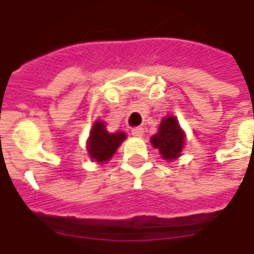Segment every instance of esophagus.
<instances>
[{
    "label": "esophagus",
    "instance_id": "esophagus-1",
    "mask_svg": "<svg viewBox=\"0 0 254 254\" xmlns=\"http://www.w3.org/2000/svg\"><path fill=\"white\" fill-rule=\"evenodd\" d=\"M132 134L134 137H142V136H144V127H133Z\"/></svg>",
    "mask_w": 254,
    "mask_h": 254
}]
</instances>
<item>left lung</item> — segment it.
I'll return each mask as SVG.
<instances>
[{
	"label": "left lung",
	"mask_w": 254,
	"mask_h": 254,
	"mask_svg": "<svg viewBox=\"0 0 254 254\" xmlns=\"http://www.w3.org/2000/svg\"><path fill=\"white\" fill-rule=\"evenodd\" d=\"M151 141L153 146L160 151L165 160L171 161L180 156L185 144V134L182 132L176 118L170 116L161 121L159 132L152 136Z\"/></svg>",
	"instance_id": "obj_1"
}]
</instances>
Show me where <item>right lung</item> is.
Instances as JSON below:
<instances>
[{
	"mask_svg": "<svg viewBox=\"0 0 254 254\" xmlns=\"http://www.w3.org/2000/svg\"><path fill=\"white\" fill-rule=\"evenodd\" d=\"M125 133H109L105 129L101 121H97L94 124L93 130L89 138V153L94 160L98 163H105L110 160V157L114 155L124 140H125Z\"/></svg>",
	"mask_w": 254,
	"mask_h": 254,
	"instance_id": "add662e5",
	"label": "right lung"
}]
</instances>
